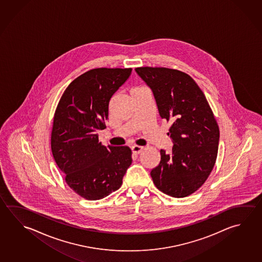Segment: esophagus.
Segmentation results:
<instances>
[{
	"instance_id": "obj_1",
	"label": "esophagus",
	"mask_w": 262,
	"mask_h": 262,
	"mask_svg": "<svg viewBox=\"0 0 262 262\" xmlns=\"http://www.w3.org/2000/svg\"><path fill=\"white\" fill-rule=\"evenodd\" d=\"M131 149H132L134 154H139V153L142 151L143 148L140 147V146H133Z\"/></svg>"
}]
</instances>
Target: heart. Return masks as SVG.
Masks as SVG:
<instances>
[{
	"instance_id": "heart-1",
	"label": "heart",
	"mask_w": 262,
	"mask_h": 262,
	"mask_svg": "<svg viewBox=\"0 0 262 262\" xmlns=\"http://www.w3.org/2000/svg\"><path fill=\"white\" fill-rule=\"evenodd\" d=\"M138 89H141V88H135L133 90H138Z\"/></svg>"
}]
</instances>
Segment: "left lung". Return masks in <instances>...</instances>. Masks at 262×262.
Returning <instances> with one entry per match:
<instances>
[{"label": "left lung", "instance_id": "8db88e82", "mask_svg": "<svg viewBox=\"0 0 262 262\" xmlns=\"http://www.w3.org/2000/svg\"><path fill=\"white\" fill-rule=\"evenodd\" d=\"M138 76L152 91L160 116L171 121L169 153L150 171L159 190L185 198L204 184L214 167L219 126L204 93L191 76L164 67H138Z\"/></svg>", "mask_w": 262, "mask_h": 262}]
</instances>
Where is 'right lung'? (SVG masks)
Returning <instances> with one entry per match:
<instances>
[{"mask_svg":"<svg viewBox=\"0 0 262 262\" xmlns=\"http://www.w3.org/2000/svg\"><path fill=\"white\" fill-rule=\"evenodd\" d=\"M132 68H96L70 83L53 118L52 152L67 185L89 200H98L119 189L132 163L126 146L104 147L103 130L109 103L124 85Z\"/></svg>","mask_w":262,"mask_h":262,"instance_id":"1","label":"right lung"}]
</instances>
